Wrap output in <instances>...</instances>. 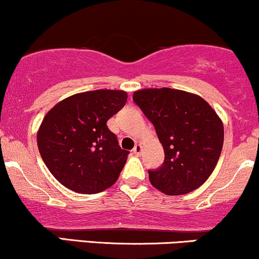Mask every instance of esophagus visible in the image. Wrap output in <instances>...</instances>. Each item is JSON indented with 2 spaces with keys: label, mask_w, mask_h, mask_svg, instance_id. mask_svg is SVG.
Listing matches in <instances>:
<instances>
[{
  "label": "esophagus",
  "mask_w": 259,
  "mask_h": 259,
  "mask_svg": "<svg viewBox=\"0 0 259 259\" xmlns=\"http://www.w3.org/2000/svg\"><path fill=\"white\" fill-rule=\"evenodd\" d=\"M133 152H134L136 156H140L141 152H143V146H141L140 144H136L134 149H133Z\"/></svg>",
  "instance_id": "34e87169"
}]
</instances>
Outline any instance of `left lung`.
<instances>
[{"instance_id":"obj_1","label":"left lung","mask_w":259,"mask_h":259,"mask_svg":"<svg viewBox=\"0 0 259 259\" xmlns=\"http://www.w3.org/2000/svg\"><path fill=\"white\" fill-rule=\"evenodd\" d=\"M133 101L153 124L163 146V163L149 169L152 186L167 195L199 188L223 150L224 126L215 110L199 96L172 88L136 91Z\"/></svg>"}]
</instances>
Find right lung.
Masks as SVG:
<instances>
[{
  "label": "right lung",
  "mask_w": 259,
  "mask_h": 259,
  "mask_svg": "<svg viewBox=\"0 0 259 259\" xmlns=\"http://www.w3.org/2000/svg\"><path fill=\"white\" fill-rule=\"evenodd\" d=\"M124 91L97 90L64 99L47 113L36 140L40 156L62 186L82 194L115 183L129 151L107 121L126 103Z\"/></svg>",
  "instance_id": "obj_1"
}]
</instances>
